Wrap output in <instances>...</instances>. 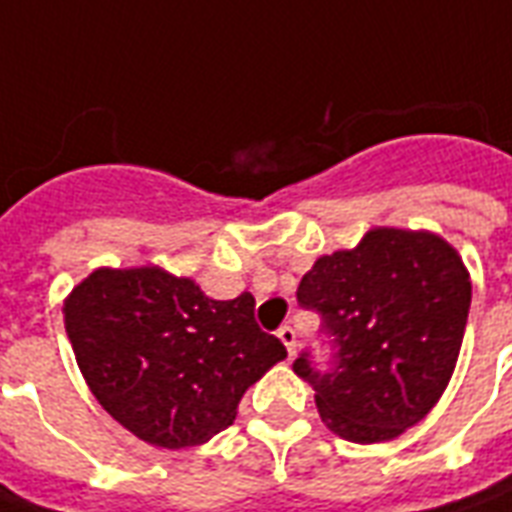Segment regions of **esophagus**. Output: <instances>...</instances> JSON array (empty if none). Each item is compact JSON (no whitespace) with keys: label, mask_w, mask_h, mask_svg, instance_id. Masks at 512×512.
<instances>
[{"label":"esophagus","mask_w":512,"mask_h":512,"mask_svg":"<svg viewBox=\"0 0 512 512\" xmlns=\"http://www.w3.org/2000/svg\"><path fill=\"white\" fill-rule=\"evenodd\" d=\"M279 341L287 346V351H290V357L295 354V346H298V333H295V327L284 325L282 330H279Z\"/></svg>","instance_id":"esophagus-1"}]
</instances>
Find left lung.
<instances>
[{"label":"left lung","instance_id":"1","mask_svg":"<svg viewBox=\"0 0 512 512\" xmlns=\"http://www.w3.org/2000/svg\"><path fill=\"white\" fill-rule=\"evenodd\" d=\"M470 298L467 265L432 230L370 228L357 247L317 257L298 303L322 314L335 368L319 373L303 354L292 370L325 427L368 446L419 424L454 376Z\"/></svg>","mask_w":512,"mask_h":512}]
</instances>
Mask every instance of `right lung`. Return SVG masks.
I'll list each match as a JSON object with an SVG mask.
<instances>
[{
  "mask_svg": "<svg viewBox=\"0 0 512 512\" xmlns=\"http://www.w3.org/2000/svg\"><path fill=\"white\" fill-rule=\"evenodd\" d=\"M85 384L155 448H190L230 427L249 386L287 357L255 322V298H209L161 265L96 268L64 300Z\"/></svg>",
  "mask_w": 512,
  "mask_h": 512,
  "instance_id": "add662e5",
  "label": "right lung"
}]
</instances>
